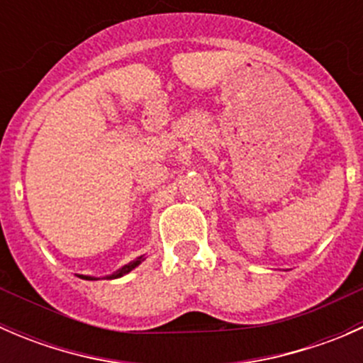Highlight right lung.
Here are the masks:
<instances>
[{
    "label": "right lung",
    "instance_id": "add662e5",
    "mask_svg": "<svg viewBox=\"0 0 363 363\" xmlns=\"http://www.w3.org/2000/svg\"><path fill=\"white\" fill-rule=\"evenodd\" d=\"M142 259H144V256H138L137 259H133V262H130V263H128V265L121 267V269L117 270V272H113V274H111V276H107V279H117V277H123L124 274L131 272V270H133L135 267L140 265ZM79 277H82V279H87V281H94V279H96V277H91V276H79Z\"/></svg>",
    "mask_w": 363,
    "mask_h": 363
}]
</instances>
